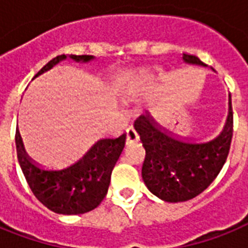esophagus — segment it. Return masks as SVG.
<instances>
[{
	"instance_id": "esophagus-1",
	"label": "esophagus",
	"mask_w": 248,
	"mask_h": 248,
	"mask_svg": "<svg viewBox=\"0 0 248 248\" xmlns=\"http://www.w3.org/2000/svg\"><path fill=\"white\" fill-rule=\"evenodd\" d=\"M136 141H139V135H138V132L132 126L127 128V144H132L136 143Z\"/></svg>"
}]
</instances>
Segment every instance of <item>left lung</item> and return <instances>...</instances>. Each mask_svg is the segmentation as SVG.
I'll use <instances>...</instances> for the list:
<instances>
[{
    "label": "left lung",
    "mask_w": 248,
    "mask_h": 248,
    "mask_svg": "<svg viewBox=\"0 0 248 248\" xmlns=\"http://www.w3.org/2000/svg\"><path fill=\"white\" fill-rule=\"evenodd\" d=\"M186 63L204 65L196 55ZM135 130L145 148L141 175L148 189L166 202H185L203 192L223 169L233 138V110L219 135L207 140L177 138L159 126L148 112L136 118Z\"/></svg>",
    "instance_id": "1"
}]
</instances>
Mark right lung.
<instances>
[{
  "label": "right lung",
  "instance_id": "obj_1",
  "mask_svg": "<svg viewBox=\"0 0 248 248\" xmlns=\"http://www.w3.org/2000/svg\"><path fill=\"white\" fill-rule=\"evenodd\" d=\"M65 58L55 56L41 68L36 77ZM71 59L89 62L93 56L71 55ZM15 143L19 165L37 200L56 214L78 215L96 208L107 196L112 170L124 148L126 134L97 140L78 161L56 170L45 169L27 155L19 130L15 134Z\"/></svg>",
  "mask_w": 248,
  "mask_h": 248
}]
</instances>
